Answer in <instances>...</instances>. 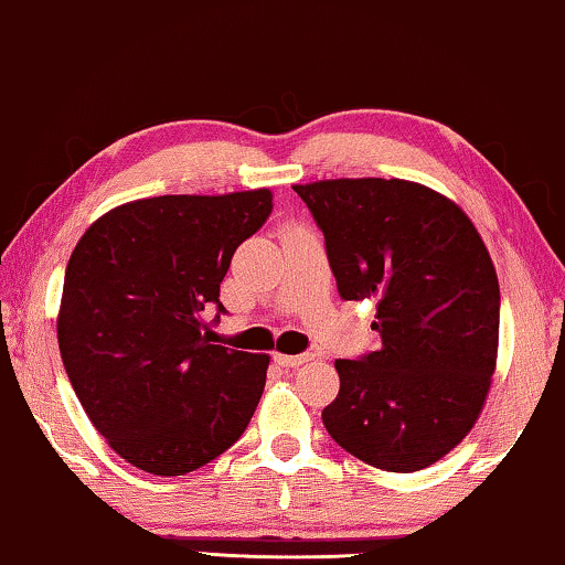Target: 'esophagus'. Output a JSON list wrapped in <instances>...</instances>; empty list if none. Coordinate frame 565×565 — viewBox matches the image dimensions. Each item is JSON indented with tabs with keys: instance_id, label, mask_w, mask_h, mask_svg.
<instances>
[{
	"instance_id": "1",
	"label": "esophagus",
	"mask_w": 565,
	"mask_h": 565,
	"mask_svg": "<svg viewBox=\"0 0 565 565\" xmlns=\"http://www.w3.org/2000/svg\"><path fill=\"white\" fill-rule=\"evenodd\" d=\"M274 361L284 365V369H297V365L307 363L309 355L307 353H299V355H284V353H274Z\"/></svg>"
}]
</instances>
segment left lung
<instances>
[{
  "mask_svg": "<svg viewBox=\"0 0 565 565\" xmlns=\"http://www.w3.org/2000/svg\"><path fill=\"white\" fill-rule=\"evenodd\" d=\"M343 299H376L379 348L335 361L330 438L394 473L433 466L471 430L497 365L499 281L460 206L402 179L294 186Z\"/></svg>",
  "mask_w": 565,
  "mask_h": 565,
  "instance_id": "1",
  "label": "left lung"
}]
</instances>
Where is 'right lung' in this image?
Returning <instances> with one entry per match:
<instances>
[{"instance_id": "1", "label": "right lung", "mask_w": 565, "mask_h": 565, "mask_svg": "<svg viewBox=\"0 0 565 565\" xmlns=\"http://www.w3.org/2000/svg\"><path fill=\"white\" fill-rule=\"evenodd\" d=\"M271 210L268 189L150 196L107 212L71 253L61 359L92 425L140 471H196L248 427L268 355L212 345L204 312L225 315L233 253Z\"/></svg>"}]
</instances>
